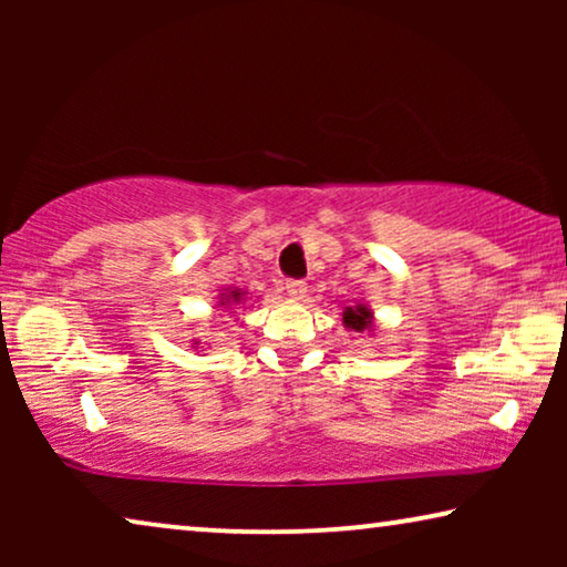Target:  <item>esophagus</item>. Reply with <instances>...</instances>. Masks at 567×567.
<instances>
[{
    "instance_id": "34e87169",
    "label": "esophagus",
    "mask_w": 567,
    "mask_h": 567,
    "mask_svg": "<svg viewBox=\"0 0 567 567\" xmlns=\"http://www.w3.org/2000/svg\"><path fill=\"white\" fill-rule=\"evenodd\" d=\"M286 297H291V299H305L307 297V284L305 281H286Z\"/></svg>"
}]
</instances>
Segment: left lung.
Masks as SVG:
<instances>
[{
  "mask_svg": "<svg viewBox=\"0 0 567 567\" xmlns=\"http://www.w3.org/2000/svg\"><path fill=\"white\" fill-rule=\"evenodd\" d=\"M343 324L353 332H369L374 328V312H371L369 305H355L343 309Z\"/></svg>",
  "mask_w": 567,
  "mask_h": 567,
  "instance_id": "8db88e82",
  "label": "left lung"
}]
</instances>
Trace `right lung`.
<instances>
[{
  "instance_id": "right-lung-1",
  "label": "right lung",
  "mask_w": 567,
  "mask_h": 567,
  "mask_svg": "<svg viewBox=\"0 0 567 567\" xmlns=\"http://www.w3.org/2000/svg\"><path fill=\"white\" fill-rule=\"evenodd\" d=\"M245 301H247V291H243V289H224L219 293V307H224V309H239Z\"/></svg>"
}]
</instances>
